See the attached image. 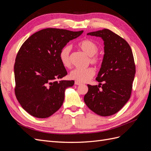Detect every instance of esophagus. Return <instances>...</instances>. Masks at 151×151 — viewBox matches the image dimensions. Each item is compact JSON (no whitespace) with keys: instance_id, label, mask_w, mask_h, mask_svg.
<instances>
[{"instance_id":"34e87169","label":"esophagus","mask_w":151,"mask_h":151,"mask_svg":"<svg viewBox=\"0 0 151 151\" xmlns=\"http://www.w3.org/2000/svg\"><path fill=\"white\" fill-rule=\"evenodd\" d=\"M75 84L79 86V85H81L82 84L81 83H79V82H77V81H75Z\"/></svg>"}]
</instances>
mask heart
Instances as JSON below:
<instances>
[{
  "label": "heart",
  "mask_w": 151,
  "mask_h": 151,
  "mask_svg": "<svg viewBox=\"0 0 151 151\" xmlns=\"http://www.w3.org/2000/svg\"><path fill=\"white\" fill-rule=\"evenodd\" d=\"M79 48L87 55H88V63L93 65L96 67H98L101 65L102 57L97 53L99 50L98 45L93 41L86 39L78 43ZM72 47L70 45H65L63 47L59 53V59L63 67L65 68H70V52ZM95 74L93 68L87 67L84 69L75 68L72 70L69 74V77L79 83H86L94 77Z\"/></svg>",
  "instance_id": "1"
}]
</instances>
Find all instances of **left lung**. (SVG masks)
<instances>
[{"mask_svg": "<svg viewBox=\"0 0 151 151\" xmlns=\"http://www.w3.org/2000/svg\"><path fill=\"white\" fill-rule=\"evenodd\" d=\"M88 35L102 38L104 54L96 79L99 84L88 85V92L84 96V102L98 115L111 116L120 111L130 98L135 74L133 53L124 39L108 29Z\"/></svg>", "mask_w": 151, "mask_h": 151, "instance_id": "8db88e82", "label": "left lung"}]
</instances>
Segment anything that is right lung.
Instances as JSON below:
<instances>
[{"label":"right lung","mask_w":151,"mask_h":151,"mask_svg":"<svg viewBox=\"0 0 151 151\" xmlns=\"http://www.w3.org/2000/svg\"><path fill=\"white\" fill-rule=\"evenodd\" d=\"M83 31L46 28L32 35L22 45L16 58L14 92L26 111L48 118L60 108L65 89L74 81H55L67 74L59 59L60 50Z\"/></svg>","instance_id":"add662e5"}]
</instances>
